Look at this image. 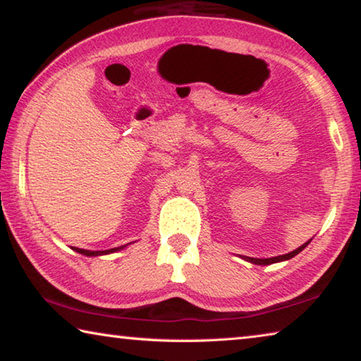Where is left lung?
I'll use <instances>...</instances> for the list:
<instances>
[{"label":"left lung","instance_id":"left-lung-1","mask_svg":"<svg viewBox=\"0 0 361 361\" xmlns=\"http://www.w3.org/2000/svg\"><path fill=\"white\" fill-rule=\"evenodd\" d=\"M310 242V240H309ZM309 242H305L304 245H301L296 250H293L291 253H286L282 256H276V258H266V259H259V258H245L250 262H255V264H272V262H280V261H285V259H290L293 256H296L299 252H302V250L309 245Z\"/></svg>","mask_w":361,"mask_h":361}]
</instances>
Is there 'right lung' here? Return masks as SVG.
Wrapping results in <instances>:
<instances>
[{
	"label": "right lung",
	"instance_id": "obj_1",
	"mask_svg": "<svg viewBox=\"0 0 361 361\" xmlns=\"http://www.w3.org/2000/svg\"><path fill=\"white\" fill-rule=\"evenodd\" d=\"M124 248V247H119V248H111V250H103V252H90V250H82V248H76L73 247V250L78 253L81 255H85V256H99V255H106V253H113V252H118V250Z\"/></svg>",
	"mask_w": 361,
	"mask_h": 361
}]
</instances>
